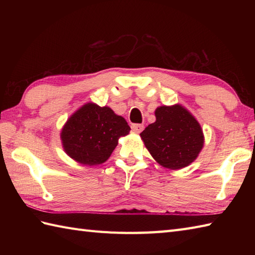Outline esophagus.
Returning <instances> with one entry per match:
<instances>
[{"mask_svg": "<svg viewBox=\"0 0 255 255\" xmlns=\"http://www.w3.org/2000/svg\"><path fill=\"white\" fill-rule=\"evenodd\" d=\"M143 125L142 124H133L131 125V129L132 131H134L136 133H140L143 130Z\"/></svg>", "mask_w": 255, "mask_h": 255, "instance_id": "esophagus-1", "label": "esophagus"}]
</instances>
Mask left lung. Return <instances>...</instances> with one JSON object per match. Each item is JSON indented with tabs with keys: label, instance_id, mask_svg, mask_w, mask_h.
<instances>
[{
	"label": "left lung",
	"instance_id": "1",
	"mask_svg": "<svg viewBox=\"0 0 255 255\" xmlns=\"http://www.w3.org/2000/svg\"><path fill=\"white\" fill-rule=\"evenodd\" d=\"M155 117L156 121L140 133L151 155L171 170L191 164L204 144L198 122L181 105L158 107Z\"/></svg>",
	"mask_w": 255,
	"mask_h": 255
}]
</instances>
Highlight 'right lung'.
Masks as SVG:
<instances>
[{
    "mask_svg": "<svg viewBox=\"0 0 255 255\" xmlns=\"http://www.w3.org/2000/svg\"><path fill=\"white\" fill-rule=\"evenodd\" d=\"M130 127L110 107L85 104L69 118L61 131L64 151L81 164H101L110 158Z\"/></svg>",
    "mask_w": 255,
    "mask_h": 255,
    "instance_id": "add662e5",
    "label": "right lung"
}]
</instances>
